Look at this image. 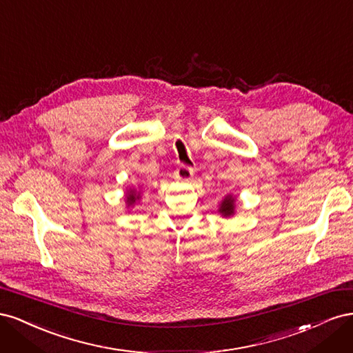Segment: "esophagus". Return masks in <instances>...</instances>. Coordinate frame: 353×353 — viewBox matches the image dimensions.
I'll return each instance as SVG.
<instances>
[{
	"label": "esophagus",
	"instance_id": "esophagus-1",
	"mask_svg": "<svg viewBox=\"0 0 353 353\" xmlns=\"http://www.w3.org/2000/svg\"><path fill=\"white\" fill-rule=\"evenodd\" d=\"M193 174H194V169L185 163H181L175 170V176L179 181H188L191 179V176H193Z\"/></svg>",
	"mask_w": 353,
	"mask_h": 353
}]
</instances>
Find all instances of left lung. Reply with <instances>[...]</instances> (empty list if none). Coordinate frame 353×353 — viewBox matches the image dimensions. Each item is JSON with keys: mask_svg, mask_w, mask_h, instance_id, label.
I'll list each match as a JSON object with an SVG mask.
<instances>
[{"mask_svg": "<svg viewBox=\"0 0 353 353\" xmlns=\"http://www.w3.org/2000/svg\"><path fill=\"white\" fill-rule=\"evenodd\" d=\"M219 212L222 213L223 216H230L234 213V197L232 196H227L223 199V201L221 203V208Z\"/></svg>", "mask_w": 353, "mask_h": 353, "instance_id": "left-lung-1", "label": "left lung"}]
</instances>
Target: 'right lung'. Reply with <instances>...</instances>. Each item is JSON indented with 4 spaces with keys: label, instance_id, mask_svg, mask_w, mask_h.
<instances>
[{
    "label": "right lung",
    "instance_id": "right-lung-1",
    "mask_svg": "<svg viewBox=\"0 0 353 353\" xmlns=\"http://www.w3.org/2000/svg\"><path fill=\"white\" fill-rule=\"evenodd\" d=\"M137 199H138V196H135V191H134V190H132V191H130V194H128V197H126V200H128V206H130V205H134Z\"/></svg>",
    "mask_w": 353,
    "mask_h": 353
}]
</instances>
